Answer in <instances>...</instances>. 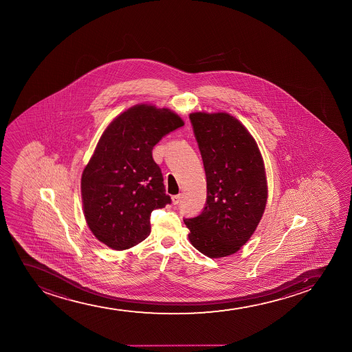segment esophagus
Masks as SVG:
<instances>
[{"label": "esophagus", "mask_w": 352, "mask_h": 352, "mask_svg": "<svg viewBox=\"0 0 352 352\" xmlns=\"http://www.w3.org/2000/svg\"><path fill=\"white\" fill-rule=\"evenodd\" d=\"M181 198H182L181 195H175V196H173V197H171V199H173V204H174V206H177L178 203L181 202Z\"/></svg>", "instance_id": "34e87169"}]
</instances>
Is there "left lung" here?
<instances>
[{
  "instance_id": "1",
  "label": "left lung",
  "mask_w": 352,
  "mask_h": 352,
  "mask_svg": "<svg viewBox=\"0 0 352 352\" xmlns=\"http://www.w3.org/2000/svg\"><path fill=\"white\" fill-rule=\"evenodd\" d=\"M206 176L201 214L186 219L189 241L203 255H232L255 232L267 199L262 155L255 138L226 113H190Z\"/></svg>"
}]
</instances>
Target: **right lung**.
<instances>
[{"mask_svg":"<svg viewBox=\"0 0 352 352\" xmlns=\"http://www.w3.org/2000/svg\"><path fill=\"white\" fill-rule=\"evenodd\" d=\"M184 126L168 108L136 104L105 128L81 178L85 221L113 250H126L149 236L150 214L171 202L153 148Z\"/></svg>","mask_w":352,"mask_h":352,"instance_id":"add662e5","label":"right lung"}]
</instances>
